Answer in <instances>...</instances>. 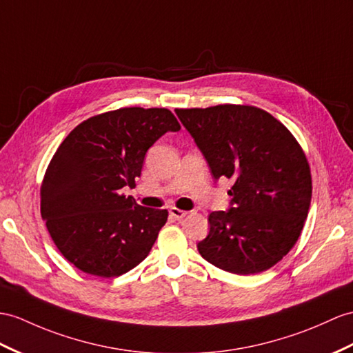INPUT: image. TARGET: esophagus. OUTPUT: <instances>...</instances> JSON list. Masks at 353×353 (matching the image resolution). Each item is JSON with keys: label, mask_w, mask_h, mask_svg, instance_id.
Returning <instances> with one entry per match:
<instances>
[{"label": "esophagus", "mask_w": 353, "mask_h": 353, "mask_svg": "<svg viewBox=\"0 0 353 353\" xmlns=\"http://www.w3.org/2000/svg\"><path fill=\"white\" fill-rule=\"evenodd\" d=\"M169 214L172 217H174L175 220H183L185 216H187V211H183V210H178V208H170L169 210Z\"/></svg>", "instance_id": "1"}]
</instances>
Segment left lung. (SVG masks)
I'll list each match as a JSON object with an SVG mask.
<instances>
[{
    "mask_svg": "<svg viewBox=\"0 0 353 353\" xmlns=\"http://www.w3.org/2000/svg\"><path fill=\"white\" fill-rule=\"evenodd\" d=\"M211 169L234 185L228 211L210 214L197 244L205 261L239 276L266 271L298 241L312 201L304 151L288 128L259 108L175 109Z\"/></svg>",
    "mask_w": 353,
    "mask_h": 353,
    "instance_id": "8db88e82",
    "label": "left lung"
}]
</instances>
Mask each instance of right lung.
I'll return each mask as SVG.
<instances>
[{
    "mask_svg": "<svg viewBox=\"0 0 353 353\" xmlns=\"http://www.w3.org/2000/svg\"><path fill=\"white\" fill-rule=\"evenodd\" d=\"M181 125L168 109L123 108L88 118L70 132L41 184V219L76 268L118 277L148 256L166 210L141 206L121 188L141 176L145 154Z\"/></svg>",
    "mask_w": 353,
    "mask_h": 353,
    "instance_id": "obj_1",
    "label": "right lung"
}]
</instances>
